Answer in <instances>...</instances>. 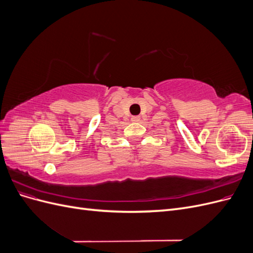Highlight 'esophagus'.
<instances>
[{"label": "esophagus", "instance_id": "1", "mask_svg": "<svg viewBox=\"0 0 253 253\" xmlns=\"http://www.w3.org/2000/svg\"><path fill=\"white\" fill-rule=\"evenodd\" d=\"M140 117L139 116H133L132 117V121H139Z\"/></svg>", "mask_w": 253, "mask_h": 253}]
</instances>
